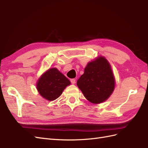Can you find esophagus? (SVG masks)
<instances>
[{
	"label": "esophagus",
	"mask_w": 148,
	"mask_h": 148,
	"mask_svg": "<svg viewBox=\"0 0 148 148\" xmlns=\"http://www.w3.org/2000/svg\"><path fill=\"white\" fill-rule=\"evenodd\" d=\"M70 82H71V84H74L75 83V82H76V80H75V79H70Z\"/></svg>",
	"instance_id": "obj_1"
}]
</instances>
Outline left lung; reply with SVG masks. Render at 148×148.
<instances>
[{"label": "left lung", "instance_id": "left-lung-1", "mask_svg": "<svg viewBox=\"0 0 148 148\" xmlns=\"http://www.w3.org/2000/svg\"><path fill=\"white\" fill-rule=\"evenodd\" d=\"M115 83L111 66L102 56L88 62L77 83L86 99L95 104L108 99L114 91Z\"/></svg>", "mask_w": 148, "mask_h": 148}]
</instances>
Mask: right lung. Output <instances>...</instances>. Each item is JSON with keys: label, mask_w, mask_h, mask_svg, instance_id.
<instances>
[{"label": "right lung", "mask_w": 148, "mask_h": 148, "mask_svg": "<svg viewBox=\"0 0 148 148\" xmlns=\"http://www.w3.org/2000/svg\"><path fill=\"white\" fill-rule=\"evenodd\" d=\"M70 83L69 79L59 70L52 68L40 77L36 83V88L43 98L51 101L57 99Z\"/></svg>", "instance_id": "right-lung-1"}]
</instances>
